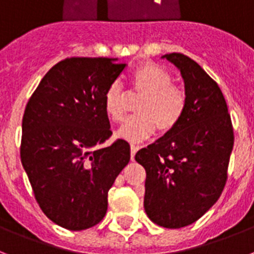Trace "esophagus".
<instances>
[{"mask_svg":"<svg viewBox=\"0 0 254 254\" xmlns=\"http://www.w3.org/2000/svg\"><path fill=\"white\" fill-rule=\"evenodd\" d=\"M138 150H139V147L135 146V144H131V146H130V156H131V160H134V156H135V153H137Z\"/></svg>","mask_w":254,"mask_h":254,"instance_id":"34e87169","label":"esophagus"}]
</instances>
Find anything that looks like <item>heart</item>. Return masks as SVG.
Wrapping results in <instances>:
<instances>
[{
  "mask_svg": "<svg viewBox=\"0 0 254 254\" xmlns=\"http://www.w3.org/2000/svg\"><path fill=\"white\" fill-rule=\"evenodd\" d=\"M131 89L142 98L135 106L137 114L119 129V137L131 142L148 138L155 131L168 133L182 120L187 106L186 91L173 84L172 74L160 65L147 62L130 73ZM103 108L111 121L121 123L127 106L125 93L119 82H112L103 97Z\"/></svg>",
  "mask_w": 254,
  "mask_h": 254,
  "instance_id": "b5f03b06",
  "label": "heart"
}]
</instances>
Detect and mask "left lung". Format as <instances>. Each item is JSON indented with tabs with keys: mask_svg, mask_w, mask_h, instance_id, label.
<instances>
[{
	"mask_svg": "<svg viewBox=\"0 0 254 254\" xmlns=\"http://www.w3.org/2000/svg\"><path fill=\"white\" fill-rule=\"evenodd\" d=\"M181 71L187 106L182 120L135 160L146 169L144 210L153 223L181 229L214 205L227 181L234 129L217 82L195 61L164 55Z\"/></svg>",
	"mask_w": 254,
	"mask_h": 254,
	"instance_id": "obj_1",
	"label": "left lung"
}]
</instances>
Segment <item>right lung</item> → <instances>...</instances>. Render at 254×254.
<instances>
[{
  "instance_id": "1",
  "label": "right lung",
  "mask_w": 254,
  "mask_h": 254,
  "mask_svg": "<svg viewBox=\"0 0 254 254\" xmlns=\"http://www.w3.org/2000/svg\"><path fill=\"white\" fill-rule=\"evenodd\" d=\"M114 58H67L45 74L25 106L20 159L38 205L72 231L106 216L108 191L130 160L112 135L103 97L125 65Z\"/></svg>"
}]
</instances>
